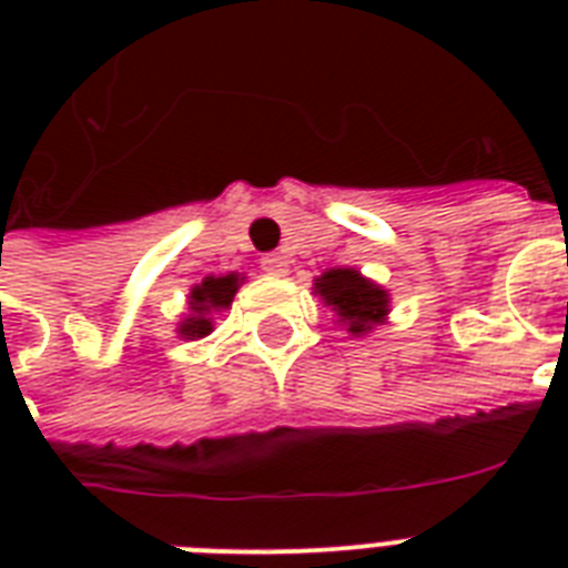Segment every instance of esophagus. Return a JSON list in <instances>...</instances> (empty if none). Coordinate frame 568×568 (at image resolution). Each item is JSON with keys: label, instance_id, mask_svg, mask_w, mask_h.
<instances>
[{"label": "esophagus", "instance_id": "esophagus-1", "mask_svg": "<svg viewBox=\"0 0 568 568\" xmlns=\"http://www.w3.org/2000/svg\"><path fill=\"white\" fill-rule=\"evenodd\" d=\"M258 265H262V271L271 276H285L288 274V258L280 256V253H265V256L258 258Z\"/></svg>", "mask_w": 568, "mask_h": 568}]
</instances>
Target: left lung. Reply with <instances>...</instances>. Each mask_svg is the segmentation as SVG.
<instances>
[{
	"label": "left lung",
	"instance_id": "1",
	"mask_svg": "<svg viewBox=\"0 0 568 568\" xmlns=\"http://www.w3.org/2000/svg\"><path fill=\"white\" fill-rule=\"evenodd\" d=\"M315 292L338 312V318L345 321L351 333H368L374 324L383 321L386 315V292L379 285L368 283L365 276H359L351 267H336L315 280Z\"/></svg>",
	"mask_w": 568,
	"mask_h": 568
}]
</instances>
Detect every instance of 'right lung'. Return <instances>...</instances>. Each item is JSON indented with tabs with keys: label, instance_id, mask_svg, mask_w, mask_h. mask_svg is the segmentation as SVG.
Instances as JSON below:
<instances>
[{
	"label": "right lung",
	"instance_id": "right-lung-1",
	"mask_svg": "<svg viewBox=\"0 0 568 568\" xmlns=\"http://www.w3.org/2000/svg\"><path fill=\"white\" fill-rule=\"evenodd\" d=\"M239 288V276H205L203 285H196L194 292H191V312H194V318H189L180 327V333L185 338H200L205 336L209 329H212V321L205 318L209 312L226 310L232 303V294Z\"/></svg>",
	"mask_w": 568,
	"mask_h": 568
}]
</instances>
